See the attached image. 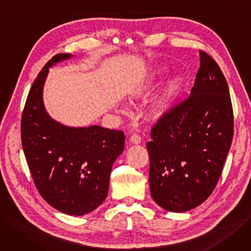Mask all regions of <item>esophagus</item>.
Wrapping results in <instances>:
<instances>
[{
	"label": "esophagus",
	"mask_w": 251,
	"mask_h": 251,
	"mask_svg": "<svg viewBox=\"0 0 251 251\" xmlns=\"http://www.w3.org/2000/svg\"><path fill=\"white\" fill-rule=\"evenodd\" d=\"M129 141H130V143L133 145H138V144H141L142 140H141V136H138L137 134H132Z\"/></svg>",
	"instance_id": "obj_1"
}]
</instances>
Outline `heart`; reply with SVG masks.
Masks as SVG:
<instances>
[{"label": "heart", "mask_w": 251, "mask_h": 251, "mask_svg": "<svg viewBox=\"0 0 251 251\" xmlns=\"http://www.w3.org/2000/svg\"><path fill=\"white\" fill-rule=\"evenodd\" d=\"M165 68L156 67L148 72L135 85L131 88L130 98L135 101H143L152 95L157 83L164 76ZM183 86V78L179 75L174 76L162 88L160 93L157 95L148 106L146 116L150 121L158 122L170 114L179 97L181 88ZM121 113H125V109L120 108Z\"/></svg>", "instance_id": "heart-1"}]
</instances>
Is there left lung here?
I'll list each match as a JSON object with an SVG mask.
<instances>
[{
    "instance_id": "left-lung-1",
    "label": "left lung",
    "mask_w": 251,
    "mask_h": 251,
    "mask_svg": "<svg viewBox=\"0 0 251 251\" xmlns=\"http://www.w3.org/2000/svg\"><path fill=\"white\" fill-rule=\"evenodd\" d=\"M189 97L151 130L150 191L170 212L200 206L214 190L229 151L234 117L226 79L217 63L200 51Z\"/></svg>"
}]
</instances>
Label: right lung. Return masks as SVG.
<instances>
[{"label":"right lung","instance_id":"obj_1","mask_svg":"<svg viewBox=\"0 0 251 251\" xmlns=\"http://www.w3.org/2000/svg\"><path fill=\"white\" fill-rule=\"evenodd\" d=\"M72 57L54 55L35 79L23 113L22 143L41 197L65 214L81 216L106 199L110 171L124 150L125 136L97 125H63L46 111L43 88L50 68Z\"/></svg>","mask_w":251,"mask_h":251}]
</instances>
